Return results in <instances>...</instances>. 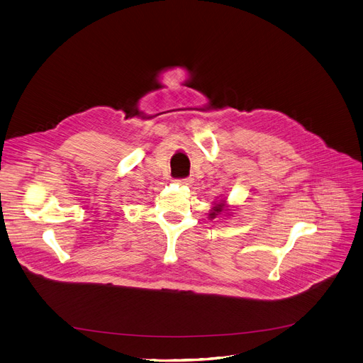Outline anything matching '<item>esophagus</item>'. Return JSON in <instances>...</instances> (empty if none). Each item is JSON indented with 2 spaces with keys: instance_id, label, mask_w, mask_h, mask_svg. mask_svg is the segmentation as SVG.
Segmentation results:
<instances>
[{
  "instance_id": "obj_1",
  "label": "esophagus",
  "mask_w": 363,
  "mask_h": 363,
  "mask_svg": "<svg viewBox=\"0 0 363 363\" xmlns=\"http://www.w3.org/2000/svg\"><path fill=\"white\" fill-rule=\"evenodd\" d=\"M177 184H180V186H186V184H190V179H177V180H174Z\"/></svg>"
}]
</instances>
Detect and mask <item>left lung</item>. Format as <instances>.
<instances>
[{
    "label": "left lung",
    "mask_w": 363,
    "mask_h": 363,
    "mask_svg": "<svg viewBox=\"0 0 363 363\" xmlns=\"http://www.w3.org/2000/svg\"><path fill=\"white\" fill-rule=\"evenodd\" d=\"M227 206H225V201H220V202H217V203H214V206H212V209H211V212H209V218L212 220V218H217L218 216H221V214H224V212H227V209H225Z\"/></svg>",
    "instance_id": "8db88e82"
}]
</instances>
